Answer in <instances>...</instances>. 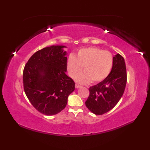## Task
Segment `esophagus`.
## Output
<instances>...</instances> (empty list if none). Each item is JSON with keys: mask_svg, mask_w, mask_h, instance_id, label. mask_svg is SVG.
Segmentation results:
<instances>
[{"mask_svg": "<svg viewBox=\"0 0 150 150\" xmlns=\"http://www.w3.org/2000/svg\"><path fill=\"white\" fill-rule=\"evenodd\" d=\"M81 86L80 84H75V88H81Z\"/></svg>", "mask_w": 150, "mask_h": 150, "instance_id": "esophagus-1", "label": "esophagus"}]
</instances>
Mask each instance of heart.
<instances>
[{"label":"heart","instance_id":"heart-1","mask_svg":"<svg viewBox=\"0 0 150 150\" xmlns=\"http://www.w3.org/2000/svg\"><path fill=\"white\" fill-rule=\"evenodd\" d=\"M113 64L112 55L96 47L80 49L75 57L70 55L67 62L69 74L73 78L81 72L82 67L84 73L75 77L76 81L82 84L103 81L110 74Z\"/></svg>","mask_w":150,"mask_h":150}]
</instances>
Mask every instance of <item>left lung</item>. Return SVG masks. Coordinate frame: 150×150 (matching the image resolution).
Segmentation results:
<instances>
[{"instance_id": "8db88e82", "label": "left lung", "mask_w": 150, "mask_h": 150, "mask_svg": "<svg viewBox=\"0 0 150 150\" xmlns=\"http://www.w3.org/2000/svg\"><path fill=\"white\" fill-rule=\"evenodd\" d=\"M127 82L125 61L122 55L113 57V64L108 77L89 88L90 95L86 106L95 115H103L116 106L122 97Z\"/></svg>"}]
</instances>
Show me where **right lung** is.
Wrapping results in <instances>:
<instances>
[{"label":"right lung","instance_id":"1","mask_svg":"<svg viewBox=\"0 0 150 150\" xmlns=\"http://www.w3.org/2000/svg\"><path fill=\"white\" fill-rule=\"evenodd\" d=\"M63 46L37 51L24 66V90L30 103L40 113L53 115L66 108L75 82L66 74L67 57Z\"/></svg>","mask_w":150,"mask_h":150}]
</instances>
